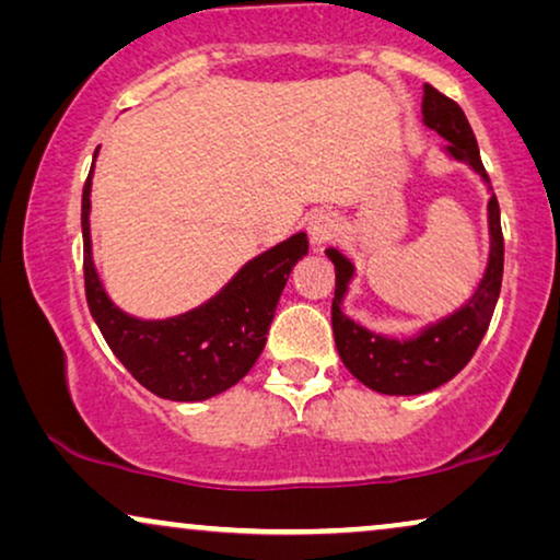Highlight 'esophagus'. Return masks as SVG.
<instances>
[{
	"mask_svg": "<svg viewBox=\"0 0 560 560\" xmlns=\"http://www.w3.org/2000/svg\"><path fill=\"white\" fill-rule=\"evenodd\" d=\"M336 232H339V221H336L334 213L318 211L308 219V236H311V244L316 249H320L324 244L331 242Z\"/></svg>",
	"mask_w": 560,
	"mask_h": 560,
	"instance_id": "esophagus-1",
	"label": "esophagus"
}]
</instances>
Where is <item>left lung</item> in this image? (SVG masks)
Here are the masks:
<instances>
[{"instance_id":"8db88e82","label":"left lung","mask_w":560,"mask_h":560,"mask_svg":"<svg viewBox=\"0 0 560 560\" xmlns=\"http://www.w3.org/2000/svg\"><path fill=\"white\" fill-rule=\"evenodd\" d=\"M423 125L446 140L443 152L451 160L469 165L492 190L469 119L454 98L443 96L431 83L423 86ZM487 219L489 257L474 295L462 308L439 318L435 324L423 326L408 339L374 334L343 313L341 303L349 293V282L354 280V265L336 247L326 249L328 259L336 267V290L331 303L334 341L341 362L362 385L382 395H423L446 385L451 377H456L469 364L474 351L485 339L502 288L504 240L500 226V203H497L494 194L487 203Z\"/></svg>"}]
</instances>
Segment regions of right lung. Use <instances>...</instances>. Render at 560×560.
I'll return each mask as SVG.
<instances>
[{"label": "right lung", "instance_id": "right-lung-1", "mask_svg": "<svg viewBox=\"0 0 560 560\" xmlns=\"http://www.w3.org/2000/svg\"><path fill=\"white\" fill-rule=\"evenodd\" d=\"M91 175L94 165L81 198L83 280L89 311L109 349L142 387L165 400H209L236 385L262 354L288 275L308 255V236L298 232L252 257L198 308L171 318H137L114 305L96 272L89 221Z\"/></svg>", "mask_w": 560, "mask_h": 560}]
</instances>
